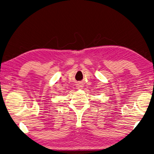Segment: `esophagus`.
Here are the masks:
<instances>
[{
	"label": "esophagus",
	"mask_w": 154,
	"mask_h": 154,
	"mask_svg": "<svg viewBox=\"0 0 154 154\" xmlns=\"http://www.w3.org/2000/svg\"><path fill=\"white\" fill-rule=\"evenodd\" d=\"M82 87H83V85H81V83L78 84V85H77V89H82Z\"/></svg>",
	"instance_id": "obj_1"
}]
</instances>
